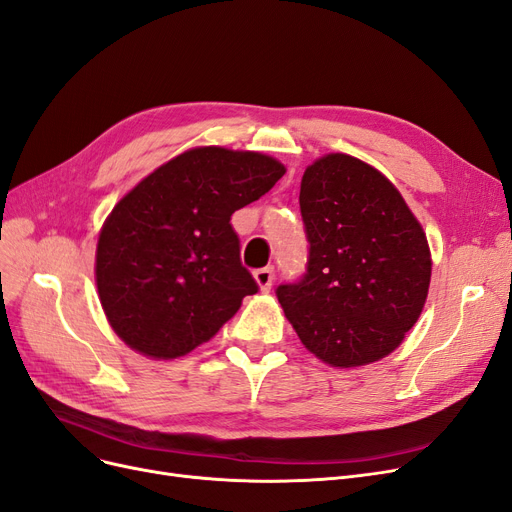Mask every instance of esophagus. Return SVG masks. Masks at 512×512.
Listing matches in <instances>:
<instances>
[{
    "label": "esophagus",
    "mask_w": 512,
    "mask_h": 512,
    "mask_svg": "<svg viewBox=\"0 0 512 512\" xmlns=\"http://www.w3.org/2000/svg\"><path fill=\"white\" fill-rule=\"evenodd\" d=\"M273 277H275L273 267H264V269L254 271V279H256V283L260 285V290H262V292H269V290H271Z\"/></svg>",
    "instance_id": "esophagus-1"
}]
</instances>
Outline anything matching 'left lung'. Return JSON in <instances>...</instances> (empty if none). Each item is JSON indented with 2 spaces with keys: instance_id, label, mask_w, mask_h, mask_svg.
I'll list each match as a JSON object with an SVG mask.
<instances>
[{
  "instance_id": "obj_1",
  "label": "left lung",
  "mask_w": 512,
  "mask_h": 512,
  "mask_svg": "<svg viewBox=\"0 0 512 512\" xmlns=\"http://www.w3.org/2000/svg\"><path fill=\"white\" fill-rule=\"evenodd\" d=\"M300 214L306 271L275 294L302 344L332 367L393 353L422 313L433 267L401 193L365 161L330 153L304 170Z\"/></svg>"
}]
</instances>
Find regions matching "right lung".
Masks as SVG:
<instances>
[{"instance_id": "1", "label": "right lung", "mask_w": 512, "mask_h": 512, "mask_svg": "<svg viewBox=\"0 0 512 512\" xmlns=\"http://www.w3.org/2000/svg\"><path fill=\"white\" fill-rule=\"evenodd\" d=\"M283 174L269 155L199 147L163 163L117 203L98 237L96 285L130 349L153 359L187 355L258 292L231 216Z\"/></svg>"}]
</instances>
